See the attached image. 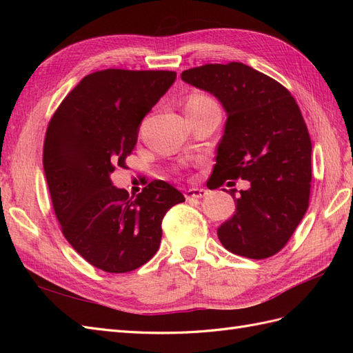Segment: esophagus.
I'll list each match as a JSON object with an SVG mask.
<instances>
[{"label": "esophagus", "mask_w": 353, "mask_h": 353, "mask_svg": "<svg viewBox=\"0 0 353 353\" xmlns=\"http://www.w3.org/2000/svg\"><path fill=\"white\" fill-rule=\"evenodd\" d=\"M208 194V191L205 188H188L185 191V199L191 200V199H201Z\"/></svg>", "instance_id": "esophagus-1"}]
</instances>
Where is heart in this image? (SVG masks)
<instances>
[{"label":"heart","mask_w":353,"mask_h":353,"mask_svg":"<svg viewBox=\"0 0 353 353\" xmlns=\"http://www.w3.org/2000/svg\"><path fill=\"white\" fill-rule=\"evenodd\" d=\"M216 104L213 101L209 95L203 94V92H191L187 100H185V112H191V110H200L209 108V105Z\"/></svg>","instance_id":"b5f03b06"}]
</instances>
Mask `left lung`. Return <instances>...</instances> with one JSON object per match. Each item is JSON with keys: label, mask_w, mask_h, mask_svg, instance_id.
<instances>
[{"label": "left lung", "mask_w": 353, "mask_h": 353, "mask_svg": "<svg viewBox=\"0 0 353 353\" xmlns=\"http://www.w3.org/2000/svg\"><path fill=\"white\" fill-rule=\"evenodd\" d=\"M181 79L209 91L227 112L210 190L248 179L236 213L218 228L223 248L250 259L279 253L309 206L312 143L301 109L285 87L239 61L184 70Z\"/></svg>", "instance_id": "left-lung-1"}]
</instances>
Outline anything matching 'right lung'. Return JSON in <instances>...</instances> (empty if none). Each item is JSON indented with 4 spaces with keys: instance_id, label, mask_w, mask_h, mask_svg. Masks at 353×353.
Segmentation results:
<instances>
[{
    "instance_id": "right-lung-1",
    "label": "right lung",
    "mask_w": 353,
    "mask_h": 353,
    "mask_svg": "<svg viewBox=\"0 0 353 353\" xmlns=\"http://www.w3.org/2000/svg\"><path fill=\"white\" fill-rule=\"evenodd\" d=\"M170 70L105 69L90 73L48 123L42 165L63 236L104 272H130L150 261L166 212L185 201L154 179L130 197L110 174L134 150L144 116L175 82Z\"/></svg>"
}]
</instances>
